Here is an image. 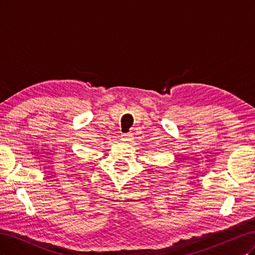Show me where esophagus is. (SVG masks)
<instances>
[{"label": "esophagus", "instance_id": "1", "mask_svg": "<svg viewBox=\"0 0 255 255\" xmlns=\"http://www.w3.org/2000/svg\"><path fill=\"white\" fill-rule=\"evenodd\" d=\"M122 136H123L122 137L123 140H130V138H132V134H130V133L125 134V135H122Z\"/></svg>", "mask_w": 255, "mask_h": 255}]
</instances>
